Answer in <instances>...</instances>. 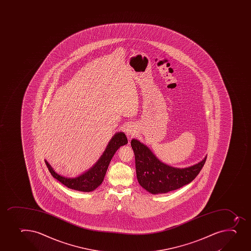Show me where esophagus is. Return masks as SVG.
Wrapping results in <instances>:
<instances>
[{"label":"esophagus","mask_w":251,"mask_h":251,"mask_svg":"<svg viewBox=\"0 0 251 251\" xmlns=\"http://www.w3.org/2000/svg\"><path fill=\"white\" fill-rule=\"evenodd\" d=\"M125 132H126V134L127 135V136H129V137H131V136H133V135L135 134V131L134 129H133V127H132V126H127V127H125Z\"/></svg>","instance_id":"esophagus-1"}]
</instances>
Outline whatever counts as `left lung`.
<instances>
[{
  "mask_svg": "<svg viewBox=\"0 0 251 251\" xmlns=\"http://www.w3.org/2000/svg\"><path fill=\"white\" fill-rule=\"evenodd\" d=\"M131 146L134 152L138 182L152 194L167 193L190 183L201 172L207 159L205 157L189 168L176 169L159 161L139 141L132 140Z\"/></svg>",
  "mask_w": 251,
  "mask_h": 251,
  "instance_id": "8db88e82",
  "label": "left lung"
}]
</instances>
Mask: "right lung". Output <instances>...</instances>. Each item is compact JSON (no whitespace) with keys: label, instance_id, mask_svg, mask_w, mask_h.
I'll return each instance as SVG.
<instances>
[{"label":"right lung","instance_id":"obj_1","mask_svg":"<svg viewBox=\"0 0 251 251\" xmlns=\"http://www.w3.org/2000/svg\"><path fill=\"white\" fill-rule=\"evenodd\" d=\"M127 143V137L124 132L116 133L109 142L106 150L104 151V154H102V156L100 158L97 164H95L94 166L87 173L75 178H68V177L60 176L53 170L52 168L50 167V164H48L47 160L45 163L53 177L57 179L58 181L67 186L68 188L76 190V191L89 192L97 188L102 183L112 157L114 156V153L117 151V150L119 149V147Z\"/></svg>","mask_w":251,"mask_h":251}]
</instances>
